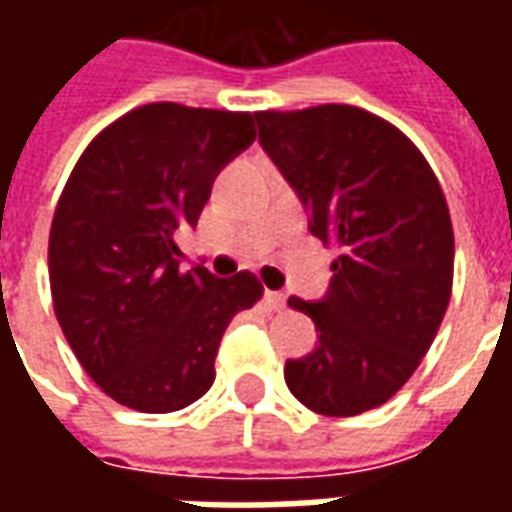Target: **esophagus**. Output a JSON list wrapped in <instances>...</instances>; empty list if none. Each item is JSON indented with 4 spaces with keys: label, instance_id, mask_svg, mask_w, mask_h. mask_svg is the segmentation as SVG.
<instances>
[{
    "label": "esophagus",
    "instance_id": "34e87169",
    "mask_svg": "<svg viewBox=\"0 0 512 512\" xmlns=\"http://www.w3.org/2000/svg\"><path fill=\"white\" fill-rule=\"evenodd\" d=\"M266 304L271 310H285V304H288V296L285 293H279V290H266Z\"/></svg>",
    "mask_w": 512,
    "mask_h": 512
}]
</instances>
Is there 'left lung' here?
Here are the masks:
<instances>
[{
	"label": "left lung",
	"mask_w": 512,
	"mask_h": 512,
	"mask_svg": "<svg viewBox=\"0 0 512 512\" xmlns=\"http://www.w3.org/2000/svg\"><path fill=\"white\" fill-rule=\"evenodd\" d=\"M260 145L340 246L323 299L290 296L318 343L285 362L296 400L326 417L381 406L428 354L452 290V224L425 156L381 117L345 104L260 112Z\"/></svg>",
	"instance_id": "1"
}]
</instances>
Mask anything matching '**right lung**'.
I'll list each match as a JSON object with an SVG mask.
<instances>
[{
    "label": "right lung",
    "instance_id": "add662e5",
    "mask_svg": "<svg viewBox=\"0 0 512 512\" xmlns=\"http://www.w3.org/2000/svg\"><path fill=\"white\" fill-rule=\"evenodd\" d=\"M255 115L147 104L95 136L62 189L49 235L54 312L87 376L145 414L211 389L219 343L263 285L180 271L175 233L197 227L211 186L255 142Z\"/></svg>",
    "mask_w": 512,
    "mask_h": 512
}]
</instances>
